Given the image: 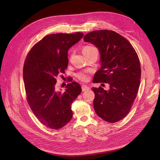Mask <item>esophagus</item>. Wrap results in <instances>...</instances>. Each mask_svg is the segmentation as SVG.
<instances>
[{
	"label": "esophagus",
	"mask_w": 160,
	"mask_h": 160,
	"mask_svg": "<svg viewBox=\"0 0 160 160\" xmlns=\"http://www.w3.org/2000/svg\"><path fill=\"white\" fill-rule=\"evenodd\" d=\"M82 91H88L89 89H90V88L88 86H86V85H82Z\"/></svg>",
	"instance_id": "esophagus-1"
}]
</instances>
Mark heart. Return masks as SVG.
Returning a JSON list of instances; mask_svg holds the SVG:
<instances>
[{"mask_svg":"<svg viewBox=\"0 0 160 160\" xmlns=\"http://www.w3.org/2000/svg\"><path fill=\"white\" fill-rule=\"evenodd\" d=\"M94 49H97L95 48L92 47V46H85L83 49H82V51H83V55H86L87 53H88L89 52L92 51V50H94ZM78 77L80 80H82V81H87L88 79H89V77H88V75L87 74H85V73H80L78 74Z\"/></svg>","mask_w":160,"mask_h":160,"instance_id":"obj_1","label":"heart"}]
</instances>
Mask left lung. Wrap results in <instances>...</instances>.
Instances as JSON below:
<instances>
[{
  "label": "left lung",
  "instance_id": "obj_1",
  "mask_svg": "<svg viewBox=\"0 0 160 160\" xmlns=\"http://www.w3.org/2000/svg\"><path fill=\"white\" fill-rule=\"evenodd\" d=\"M83 40L100 51L101 66L93 82L109 84L108 91L92 88L94 111L106 122H118L130 111L139 89L141 68L137 53L128 40L113 31H94L85 35Z\"/></svg>",
  "mask_w": 160,
  "mask_h": 160
}]
</instances>
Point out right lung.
<instances>
[{
    "instance_id": "1",
    "label": "right lung",
    "mask_w": 160,
    "mask_h": 160,
    "mask_svg": "<svg viewBox=\"0 0 160 160\" xmlns=\"http://www.w3.org/2000/svg\"><path fill=\"white\" fill-rule=\"evenodd\" d=\"M82 33H56L44 37L29 52L23 68L27 100L38 120L49 129H59L70 122L71 104L82 92L76 82L62 92L56 77L68 68V51L83 37Z\"/></svg>"
}]
</instances>
